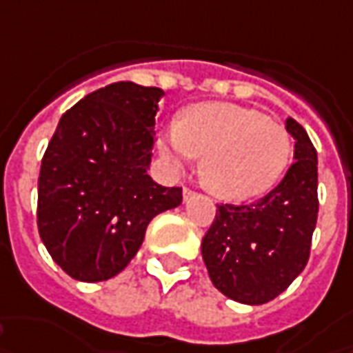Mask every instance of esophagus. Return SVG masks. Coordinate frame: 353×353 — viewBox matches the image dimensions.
<instances>
[{"label": "esophagus", "instance_id": "esophagus-1", "mask_svg": "<svg viewBox=\"0 0 353 353\" xmlns=\"http://www.w3.org/2000/svg\"><path fill=\"white\" fill-rule=\"evenodd\" d=\"M195 195H197V193H195V191H191V189H183V201H185V203H188V201H191L193 199V197H195Z\"/></svg>", "mask_w": 353, "mask_h": 353}]
</instances>
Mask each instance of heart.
<instances>
[{"label": "heart", "instance_id": "b5f03b06", "mask_svg": "<svg viewBox=\"0 0 353 353\" xmlns=\"http://www.w3.org/2000/svg\"><path fill=\"white\" fill-rule=\"evenodd\" d=\"M158 148L177 168L199 154L205 188L223 199L240 201L261 195L285 172L291 139L279 123L240 105L199 103L181 121L168 123Z\"/></svg>", "mask_w": 353, "mask_h": 353}]
</instances>
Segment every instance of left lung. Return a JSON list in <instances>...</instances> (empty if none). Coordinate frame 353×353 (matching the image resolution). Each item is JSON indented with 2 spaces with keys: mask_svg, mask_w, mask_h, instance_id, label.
<instances>
[{
  "mask_svg": "<svg viewBox=\"0 0 353 353\" xmlns=\"http://www.w3.org/2000/svg\"><path fill=\"white\" fill-rule=\"evenodd\" d=\"M293 164L263 199L216 205L201 254L213 285L232 301L263 305L295 281L310 254L319 213V160L307 130L287 117Z\"/></svg>",
  "mask_w": 353,
  "mask_h": 353,
  "instance_id": "obj_1",
  "label": "left lung"
}]
</instances>
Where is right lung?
<instances>
[{
	"instance_id": "1",
	"label": "right lung",
	"mask_w": 353,
	"mask_h": 353,
	"mask_svg": "<svg viewBox=\"0 0 353 353\" xmlns=\"http://www.w3.org/2000/svg\"><path fill=\"white\" fill-rule=\"evenodd\" d=\"M160 88L117 81L66 111L39 176V234L78 281L121 274L156 214L176 209L181 189L158 185L152 162Z\"/></svg>"
}]
</instances>
